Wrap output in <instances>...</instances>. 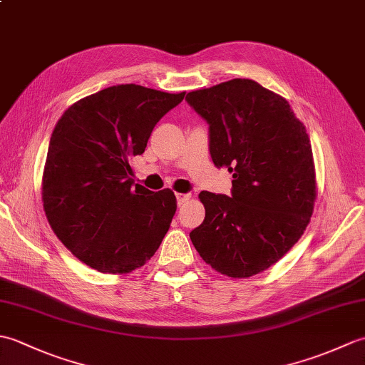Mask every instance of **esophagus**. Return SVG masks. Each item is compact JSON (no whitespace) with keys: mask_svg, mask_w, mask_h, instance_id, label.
I'll list each match as a JSON object with an SVG mask.
<instances>
[{"mask_svg":"<svg viewBox=\"0 0 365 365\" xmlns=\"http://www.w3.org/2000/svg\"><path fill=\"white\" fill-rule=\"evenodd\" d=\"M175 197H177V204L183 205L185 202H187V200L191 199V195H183V192H177Z\"/></svg>","mask_w":365,"mask_h":365,"instance_id":"obj_1","label":"esophagus"}]
</instances>
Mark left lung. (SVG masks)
Listing matches in <instances>:
<instances>
[{"instance_id":"8db88e82","label":"left lung","mask_w":365,"mask_h":365,"mask_svg":"<svg viewBox=\"0 0 365 365\" xmlns=\"http://www.w3.org/2000/svg\"><path fill=\"white\" fill-rule=\"evenodd\" d=\"M210 130L216 168L232 173V197L200 191L205 220L191 230L212 268L243 279L282 259L304 234L317 197L311 139L289 102L246 78L188 92Z\"/></svg>"}]
</instances>
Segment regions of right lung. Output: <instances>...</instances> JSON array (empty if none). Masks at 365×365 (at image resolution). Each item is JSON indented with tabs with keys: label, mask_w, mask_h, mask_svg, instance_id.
<instances>
[{
	"label": "right lung",
	"mask_w": 365,
	"mask_h": 365,
	"mask_svg": "<svg viewBox=\"0 0 365 365\" xmlns=\"http://www.w3.org/2000/svg\"><path fill=\"white\" fill-rule=\"evenodd\" d=\"M183 97L118 84L68 106L53 130L42 177L46 220L67 250L100 273L143 267L169 230L174 192L135 185L130 163Z\"/></svg>",
	"instance_id": "add662e5"
}]
</instances>
